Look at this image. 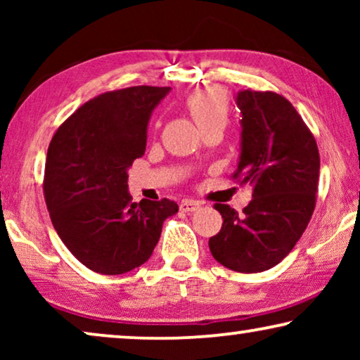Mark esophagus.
Returning a JSON list of instances; mask_svg holds the SVG:
<instances>
[{
    "label": "esophagus",
    "instance_id": "1",
    "mask_svg": "<svg viewBox=\"0 0 360 360\" xmlns=\"http://www.w3.org/2000/svg\"><path fill=\"white\" fill-rule=\"evenodd\" d=\"M201 208V203L200 201H195V200H184L180 203V210L185 211V213H191V211H196Z\"/></svg>",
    "mask_w": 360,
    "mask_h": 360
}]
</instances>
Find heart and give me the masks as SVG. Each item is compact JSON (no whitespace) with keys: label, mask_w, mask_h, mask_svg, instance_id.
I'll list each match as a JSON object with an SVG mask.
<instances>
[{"label":"heart","mask_w":360,"mask_h":360,"mask_svg":"<svg viewBox=\"0 0 360 360\" xmlns=\"http://www.w3.org/2000/svg\"><path fill=\"white\" fill-rule=\"evenodd\" d=\"M191 117L201 131L211 126H226L229 120V101L219 88H206L186 100Z\"/></svg>","instance_id":"1"}]
</instances>
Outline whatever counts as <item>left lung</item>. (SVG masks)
I'll return each mask as SVG.
<instances>
[{
    "instance_id": "left-lung-1",
    "label": "left lung",
    "mask_w": 360,
    "mask_h": 360,
    "mask_svg": "<svg viewBox=\"0 0 360 360\" xmlns=\"http://www.w3.org/2000/svg\"><path fill=\"white\" fill-rule=\"evenodd\" d=\"M238 106L243 147L233 179L252 186V200L243 214L216 203L223 226L208 244L221 265L257 274L282 262L307 229L316 206L319 152L313 132L278 93L239 91Z\"/></svg>"
}]
</instances>
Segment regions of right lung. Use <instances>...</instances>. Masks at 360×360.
<instances>
[{
    "mask_svg": "<svg viewBox=\"0 0 360 360\" xmlns=\"http://www.w3.org/2000/svg\"><path fill=\"white\" fill-rule=\"evenodd\" d=\"M169 86H129L82 105L47 150L44 198L67 249L93 272L120 275L149 260L175 201L132 203L127 169L144 155L150 112Z\"/></svg>",
    "mask_w": 360,
    "mask_h": 360,
    "instance_id": "obj_1",
    "label": "right lung"
}]
</instances>
